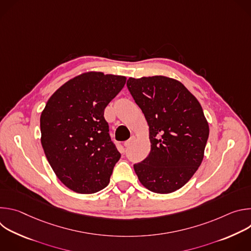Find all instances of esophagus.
<instances>
[{"label": "esophagus", "mask_w": 251, "mask_h": 251, "mask_svg": "<svg viewBox=\"0 0 251 251\" xmlns=\"http://www.w3.org/2000/svg\"><path fill=\"white\" fill-rule=\"evenodd\" d=\"M135 139H136V137H135L134 135H132V136L130 137V139L127 140V141L124 143V146H125L126 148H128L130 145H132V143L135 141Z\"/></svg>", "instance_id": "1"}]
</instances>
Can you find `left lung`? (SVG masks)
Here are the masks:
<instances>
[{
  "label": "left lung",
  "mask_w": 251,
  "mask_h": 251,
  "mask_svg": "<svg viewBox=\"0 0 251 251\" xmlns=\"http://www.w3.org/2000/svg\"><path fill=\"white\" fill-rule=\"evenodd\" d=\"M127 87L149 126L151 151L134 170L157 194L185 186L201 164L209 128L198 99L183 83L163 75L133 78Z\"/></svg>",
  "instance_id": "8db88e82"
}]
</instances>
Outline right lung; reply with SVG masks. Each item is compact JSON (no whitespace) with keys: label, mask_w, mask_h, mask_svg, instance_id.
Returning <instances> with one entry per match:
<instances>
[{"label":"right lung","mask_w":251,"mask_h":251,"mask_svg":"<svg viewBox=\"0 0 251 251\" xmlns=\"http://www.w3.org/2000/svg\"><path fill=\"white\" fill-rule=\"evenodd\" d=\"M125 83V76L88 71L60 86L42 112L46 157L59 181L75 193L93 194L109 184L121 155L104 109Z\"/></svg>","instance_id":"add662e5"}]
</instances>
